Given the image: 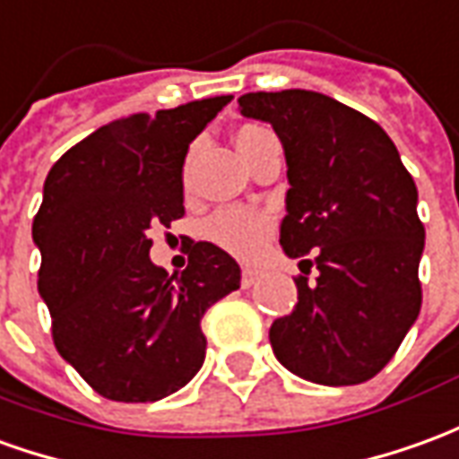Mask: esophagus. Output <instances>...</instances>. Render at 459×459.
<instances>
[{
  "label": "esophagus",
  "instance_id": "34e87169",
  "mask_svg": "<svg viewBox=\"0 0 459 459\" xmlns=\"http://www.w3.org/2000/svg\"><path fill=\"white\" fill-rule=\"evenodd\" d=\"M261 275L263 271H258V268H243V271H240V285H243V288H251V285L258 283Z\"/></svg>",
  "mask_w": 459,
  "mask_h": 459
}]
</instances>
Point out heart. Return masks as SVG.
Listing matches in <instances>:
<instances>
[{
    "label": "heart",
    "mask_w": 459,
    "mask_h": 459,
    "mask_svg": "<svg viewBox=\"0 0 459 459\" xmlns=\"http://www.w3.org/2000/svg\"><path fill=\"white\" fill-rule=\"evenodd\" d=\"M261 126H243L236 134V143L261 134ZM273 229V221L268 213L258 208H223L213 219L208 221L206 236L219 248L233 253L238 258H253L261 251L268 233Z\"/></svg>",
    "instance_id": "1"
}]
</instances>
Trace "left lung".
<instances>
[{
    "label": "left lung",
    "instance_id": "obj_1",
    "mask_svg": "<svg viewBox=\"0 0 459 459\" xmlns=\"http://www.w3.org/2000/svg\"><path fill=\"white\" fill-rule=\"evenodd\" d=\"M238 108L283 143L290 188L281 246L288 258L316 251L318 268L313 285L298 278V306L271 325L275 358L318 385L365 383L420 316L425 229L415 181L385 131L330 96L255 91Z\"/></svg>",
    "mask_w": 459,
    "mask_h": 459
}]
</instances>
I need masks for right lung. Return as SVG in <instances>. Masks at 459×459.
Returning <instances> with one entry per match:
<instances>
[{"mask_svg":"<svg viewBox=\"0 0 459 459\" xmlns=\"http://www.w3.org/2000/svg\"><path fill=\"white\" fill-rule=\"evenodd\" d=\"M229 101L117 118L72 146L44 181L31 238L54 345L108 400L153 403L181 390L206 358L204 313L240 288L238 263L206 240L194 243L181 275L149 258V230L184 216L191 141Z\"/></svg>","mask_w":459,"mask_h":459,"instance_id":"add662e5","label":"right lung"}]
</instances>
